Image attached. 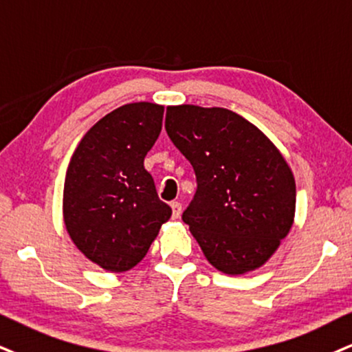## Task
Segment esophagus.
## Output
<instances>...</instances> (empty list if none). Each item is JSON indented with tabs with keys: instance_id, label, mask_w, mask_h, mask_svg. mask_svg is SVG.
<instances>
[{
	"instance_id": "esophagus-1",
	"label": "esophagus",
	"mask_w": 352,
	"mask_h": 352,
	"mask_svg": "<svg viewBox=\"0 0 352 352\" xmlns=\"http://www.w3.org/2000/svg\"><path fill=\"white\" fill-rule=\"evenodd\" d=\"M171 210H173V219H179L181 212H183V207H181L179 202H171Z\"/></svg>"
}]
</instances>
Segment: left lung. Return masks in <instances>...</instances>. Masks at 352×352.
Instances as JSON below:
<instances>
[{"label":"left lung","mask_w":352,"mask_h":352,"mask_svg":"<svg viewBox=\"0 0 352 352\" xmlns=\"http://www.w3.org/2000/svg\"><path fill=\"white\" fill-rule=\"evenodd\" d=\"M164 127L196 171L183 220L207 261L228 276L261 267L296 219V179L279 148L223 107L168 106Z\"/></svg>","instance_id":"obj_1"}]
</instances>
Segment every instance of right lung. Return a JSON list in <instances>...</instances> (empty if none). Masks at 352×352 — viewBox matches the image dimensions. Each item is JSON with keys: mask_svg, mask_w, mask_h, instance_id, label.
I'll list each match as a JSON object with an SVG mask.
<instances>
[{"mask_svg": "<svg viewBox=\"0 0 352 352\" xmlns=\"http://www.w3.org/2000/svg\"><path fill=\"white\" fill-rule=\"evenodd\" d=\"M163 114L164 106L146 101L117 107L85 133L68 164L65 228L104 271L137 266L171 217L143 166L162 132Z\"/></svg>", "mask_w": 352, "mask_h": 352, "instance_id": "add662e5", "label": "right lung"}]
</instances>
